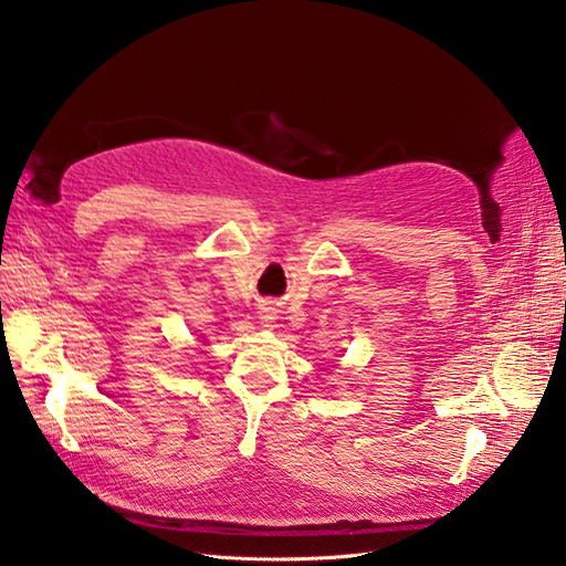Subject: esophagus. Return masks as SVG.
Instances as JSON below:
<instances>
[{
	"label": "esophagus",
	"instance_id": "34e87169",
	"mask_svg": "<svg viewBox=\"0 0 566 566\" xmlns=\"http://www.w3.org/2000/svg\"><path fill=\"white\" fill-rule=\"evenodd\" d=\"M261 318H263V321H271V318H273V312H268V310H265V312L261 314Z\"/></svg>",
	"mask_w": 566,
	"mask_h": 566
}]
</instances>
